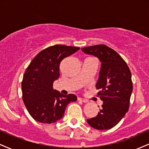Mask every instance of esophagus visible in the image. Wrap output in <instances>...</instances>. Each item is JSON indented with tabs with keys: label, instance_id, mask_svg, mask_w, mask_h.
I'll return each mask as SVG.
<instances>
[{
	"label": "esophagus",
	"instance_id": "1",
	"mask_svg": "<svg viewBox=\"0 0 149 149\" xmlns=\"http://www.w3.org/2000/svg\"><path fill=\"white\" fill-rule=\"evenodd\" d=\"M78 100L80 101V102H84V103H87V102H88V100H85V99H83V98H80V97H78Z\"/></svg>",
	"mask_w": 149,
	"mask_h": 149
}]
</instances>
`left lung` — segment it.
Returning <instances> with one entry per match:
<instances>
[{
  "instance_id": "8db88e82",
  "label": "left lung",
  "mask_w": 149,
  "mask_h": 149,
  "mask_svg": "<svg viewBox=\"0 0 149 149\" xmlns=\"http://www.w3.org/2000/svg\"><path fill=\"white\" fill-rule=\"evenodd\" d=\"M81 50L102 62L96 88L100 90L97 95L103 101L102 109L96 117L87 119V122L96 130H109L128 111L133 89L131 71L120 54L107 45L89 46Z\"/></svg>"
}]
</instances>
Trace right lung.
Returning a JSON list of instances; mask_svg holds the SVG:
<instances>
[{"instance_id":"obj_1","label":"right lung","mask_w":149,"mask_h":149,"mask_svg":"<svg viewBox=\"0 0 149 149\" xmlns=\"http://www.w3.org/2000/svg\"><path fill=\"white\" fill-rule=\"evenodd\" d=\"M80 47L55 45L44 49L31 61L22 82V100L31 117L41 123L57 122L64 116L66 106L76 102L73 94L62 95L53 89L59 78V64Z\"/></svg>"}]
</instances>
